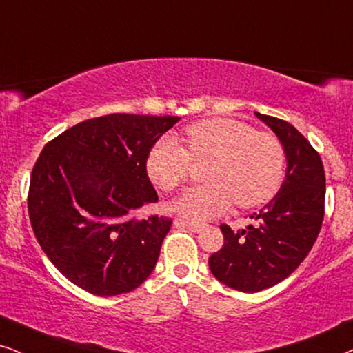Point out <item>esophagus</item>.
I'll list each match as a JSON object with an SVG mask.
<instances>
[{"label":"esophagus","instance_id":"esophagus-1","mask_svg":"<svg viewBox=\"0 0 353 353\" xmlns=\"http://www.w3.org/2000/svg\"><path fill=\"white\" fill-rule=\"evenodd\" d=\"M173 225L175 227H178V228H190L191 232H194V233H199V232H203L205 227V223H198V222H191V221H185V219H181V217H178V219H175V221H173Z\"/></svg>","mask_w":353,"mask_h":353}]
</instances>
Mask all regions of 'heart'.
<instances>
[{"label": "heart", "instance_id": "b5f03b06", "mask_svg": "<svg viewBox=\"0 0 353 353\" xmlns=\"http://www.w3.org/2000/svg\"><path fill=\"white\" fill-rule=\"evenodd\" d=\"M186 149L172 137H162L145 159V172L159 190L172 193L190 176L191 160L209 162L205 185L180 196L173 209L183 216L205 221L227 212L233 203L256 208L277 193L285 173V152L281 141L258 132L243 121L208 118L185 130Z\"/></svg>", "mask_w": 353, "mask_h": 353}]
</instances>
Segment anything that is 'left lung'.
Segmentation results:
<instances>
[{
    "mask_svg": "<svg viewBox=\"0 0 353 353\" xmlns=\"http://www.w3.org/2000/svg\"><path fill=\"white\" fill-rule=\"evenodd\" d=\"M281 141L287 173L281 190L251 219L256 227L233 232L221 225L223 246L209 258L214 277L227 287L254 294L287 279L316 241L324 217L326 176L321 157L290 123L256 112Z\"/></svg>",
    "mask_w": 353,
    "mask_h": 353,
    "instance_id": "1",
    "label": "left lung"
}]
</instances>
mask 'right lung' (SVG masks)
I'll use <instances>...</instances> for the list:
<instances>
[{"mask_svg": "<svg viewBox=\"0 0 353 353\" xmlns=\"http://www.w3.org/2000/svg\"><path fill=\"white\" fill-rule=\"evenodd\" d=\"M178 117L113 113L70 128L45 145L30 176L29 217L53 266L99 296L128 294L154 271L172 219L134 212L159 196L149 150Z\"/></svg>", "mask_w": 353, "mask_h": 353, "instance_id": "add662e5", "label": "right lung"}]
</instances>
